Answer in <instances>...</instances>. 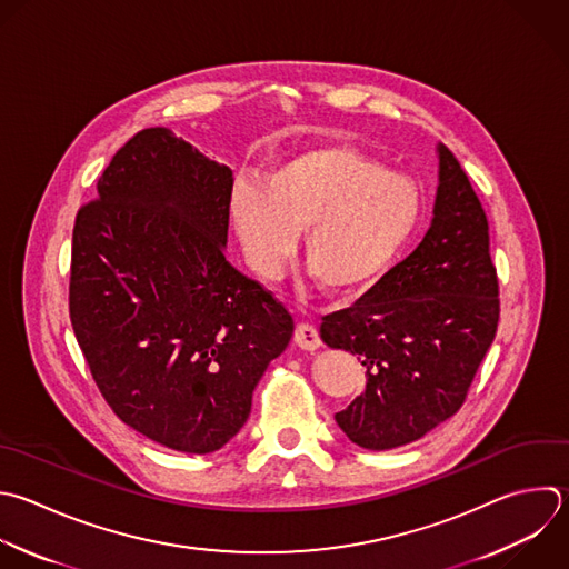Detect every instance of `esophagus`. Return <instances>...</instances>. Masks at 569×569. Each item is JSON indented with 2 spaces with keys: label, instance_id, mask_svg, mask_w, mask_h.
Returning <instances> with one entry per match:
<instances>
[{
  "label": "esophagus",
  "instance_id": "1",
  "mask_svg": "<svg viewBox=\"0 0 569 569\" xmlns=\"http://www.w3.org/2000/svg\"><path fill=\"white\" fill-rule=\"evenodd\" d=\"M293 342L305 349V351H316L320 347V336H318V329L302 322L296 327V333H293Z\"/></svg>",
  "mask_w": 569,
  "mask_h": 569
}]
</instances>
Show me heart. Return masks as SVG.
<instances>
[{
	"instance_id": "b5f03b06",
	"label": "heart",
	"mask_w": 569,
	"mask_h": 569,
	"mask_svg": "<svg viewBox=\"0 0 569 569\" xmlns=\"http://www.w3.org/2000/svg\"><path fill=\"white\" fill-rule=\"evenodd\" d=\"M231 227L249 264L273 273L302 229L311 276L333 296L371 287L398 258L420 218V191L402 173L349 144H316L238 180Z\"/></svg>"
}]
</instances>
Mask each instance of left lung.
I'll return each mask as SVG.
<instances>
[{
	"label": "left lung",
	"instance_id": "8db88e82",
	"mask_svg": "<svg viewBox=\"0 0 569 569\" xmlns=\"http://www.w3.org/2000/svg\"><path fill=\"white\" fill-rule=\"evenodd\" d=\"M436 156L433 218L420 244L320 325L327 347L367 367L365 391L336 422L371 451L413 442L451 418L498 327L485 211L453 153L436 144Z\"/></svg>",
	"mask_w": 569,
	"mask_h": 569
}]
</instances>
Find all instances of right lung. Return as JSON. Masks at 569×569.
<instances>
[{"mask_svg": "<svg viewBox=\"0 0 569 569\" xmlns=\"http://www.w3.org/2000/svg\"><path fill=\"white\" fill-rule=\"evenodd\" d=\"M233 173L164 127L131 138L73 229L71 322L122 422L184 453L247 422L291 313L224 258Z\"/></svg>", "mask_w": 569, "mask_h": 569, "instance_id": "obj_1", "label": "right lung"}]
</instances>
